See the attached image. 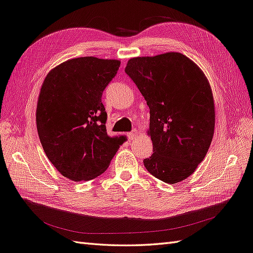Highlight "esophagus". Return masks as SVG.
Wrapping results in <instances>:
<instances>
[{
  "mask_svg": "<svg viewBox=\"0 0 253 253\" xmlns=\"http://www.w3.org/2000/svg\"><path fill=\"white\" fill-rule=\"evenodd\" d=\"M136 136H137V133L135 132V131L130 132V133L127 134V137H128V139H130V140H133V139H134L135 137H136Z\"/></svg>",
  "mask_w": 253,
  "mask_h": 253,
  "instance_id": "34e87169",
  "label": "esophagus"
}]
</instances>
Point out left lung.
<instances>
[{
  "instance_id": "1",
  "label": "left lung",
  "mask_w": 253,
  "mask_h": 253,
  "mask_svg": "<svg viewBox=\"0 0 253 253\" xmlns=\"http://www.w3.org/2000/svg\"><path fill=\"white\" fill-rule=\"evenodd\" d=\"M126 73L150 109L147 134L152 156L144 160L151 175L177 183L194 173L204 160L214 132L215 110L207 77L180 52L127 61Z\"/></svg>"
}]
</instances>
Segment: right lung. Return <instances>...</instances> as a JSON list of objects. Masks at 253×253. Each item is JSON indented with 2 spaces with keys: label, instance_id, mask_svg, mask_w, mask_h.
Returning a JSON list of instances; mask_svg holds the SVG:
<instances>
[{
  "label": "right lung",
  "instance_id": "add662e5",
  "mask_svg": "<svg viewBox=\"0 0 253 253\" xmlns=\"http://www.w3.org/2000/svg\"><path fill=\"white\" fill-rule=\"evenodd\" d=\"M119 66L113 59H71L53 67L42 84L36 107L40 140L49 161L73 181L103 174L126 140L107 135L101 100Z\"/></svg>",
  "mask_w": 253,
  "mask_h": 253
}]
</instances>
